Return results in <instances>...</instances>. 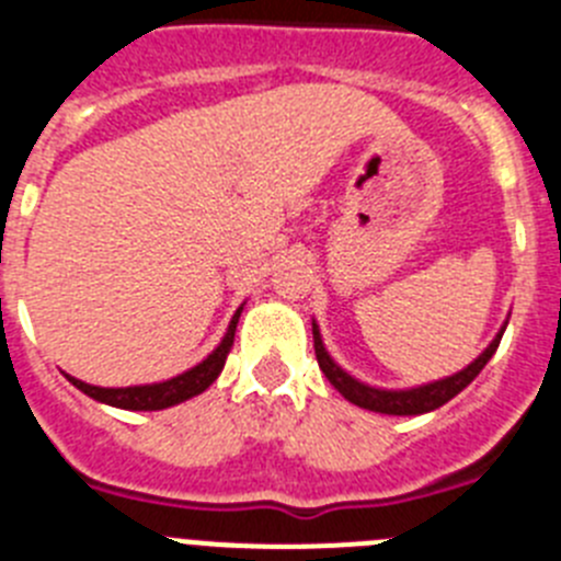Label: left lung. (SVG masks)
<instances>
[{"label":"left lung","mask_w":561,"mask_h":561,"mask_svg":"<svg viewBox=\"0 0 561 561\" xmlns=\"http://www.w3.org/2000/svg\"><path fill=\"white\" fill-rule=\"evenodd\" d=\"M505 328H508V321L500 328V333L494 335V341H491L489 347L477 355L474 362H471L466 369L449 375V378H440V381L421 383V387H412V389L369 387V383L353 378L347 369H341L339 364L333 362V355L328 353L324 341H321L319 324H316V321H313V347H316V358H319L321 373L328 375V381L333 383V387L339 389L341 396L347 398L350 403L369 409V412H381V415H423V412H432V409L449 403L451 398L460 396L462 389L474 381L477 375H480V369L491 362V355H494L496 347H500V339H503Z\"/></svg>","instance_id":"obj_1"}]
</instances>
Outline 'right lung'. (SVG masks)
I'll return each instance as SVG.
<instances>
[{
	"mask_svg": "<svg viewBox=\"0 0 561 561\" xmlns=\"http://www.w3.org/2000/svg\"><path fill=\"white\" fill-rule=\"evenodd\" d=\"M242 308L231 316V324H228L226 335L211 353L197 364V367L186 369V373L174 375L169 381L158 383H140V387H92V383L78 381L72 375H67L72 381V387H78L84 396L95 398L99 403H106V407H118V409H133V412H158V409H169L174 403H183L188 398L206 392L217 375L226 367V358L233 347V333H237V321H240Z\"/></svg>",
	"mask_w": 561,
	"mask_h": 561,
	"instance_id": "obj_1",
	"label": "right lung"
}]
</instances>
